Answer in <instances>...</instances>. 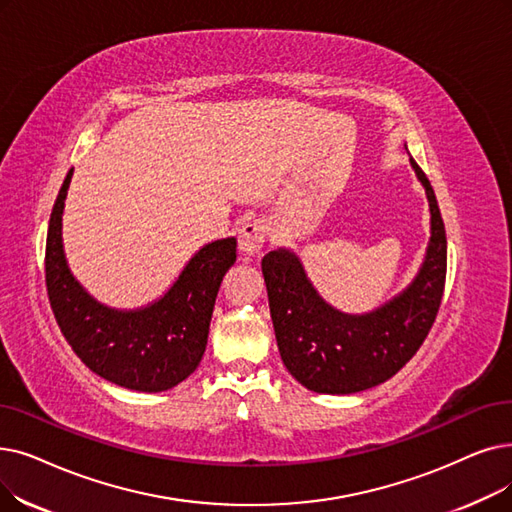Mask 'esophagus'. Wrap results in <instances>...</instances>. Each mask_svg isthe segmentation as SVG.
Returning <instances> with one entry per match:
<instances>
[{"instance_id":"esophagus-1","label":"esophagus","mask_w":512,"mask_h":512,"mask_svg":"<svg viewBox=\"0 0 512 512\" xmlns=\"http://www.w3.org/2000/svg\"><path fill=\"white\" fill-rule=\"evenodd\" d=\"M265 242V224L261 219H249L238 230V249L244 255H257Z\"/></svg>"}]
</instances>
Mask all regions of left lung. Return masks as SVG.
<instances>
[{"instance_id":"1","label":"left lung","mask_w":512,"mask_h":512,"mask_svg":"<svg viewBox=\"0 0 512 512\" xmlns=\"http://www.w3.org/2000/svg\"><path fill=\"white\" fill-rule=\"evenodd\" d=\"M410 165L427 192L431 238L425 261L402 293L368 314L328 305L291 249L261 259L280 358L309 391L347 395L389 381L427 339L443 297L448 240L431 182Z\"/></svg>"}]
</instances>
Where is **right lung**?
Wrapping results in <instances>:
<instances>
[{
  "label": "right lung",
  "instance_id": "obj_1",
  "mask_svg": "<svg viewBox=\"0 0 512 512\" xmlns=\"http://www.w3.org/2000/svg\"><path fill=\"white\" fill-rule=\"evenodd\" d=\"M73 169L50 215L46 286L54 318L81 362L125 389L159 393L186 381L207 347L215 297L236 261V238L196 251L169 291L138 309L96 301L71 274L62 244V213Z\"/></svg>",
  "mask_w": 512,
  "mask_h": 512
}]
</instances>
